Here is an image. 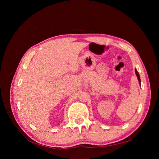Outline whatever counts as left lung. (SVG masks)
<instances>
[{"label":"left lung","mask_w":159,"mask_h":159,"mask_svg":"<svg viewBox=\"0 0 159 159\" xmlns=\"http://www.w3.org/2000/svg\"><path fill=\"white\" fill-rule=\"evenodd\" d=\"M134 71H135V74H136V75L137 77V79L139 80V84L141 85V79H140V76H139V74L138 73V71L137 70V69L135 68V70H134Z\"/></svg>","instance_id":"left-lung-1"}]
</instances>
